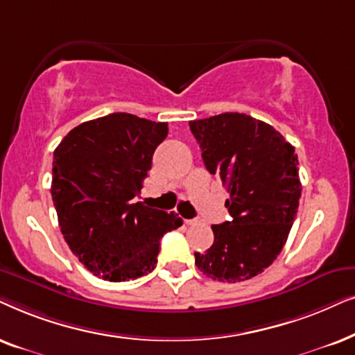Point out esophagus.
I'll use <instances>...</instances> for the list:
<instances>
[{
  "label": "esophagus",
  "mask_w": 355,
  "mask_h": 355,
  "mask_svg": "<svg viewBox=\"0 0 355 355\" xmlns=\"http://www.w3.org/2000/svg\"><path fill=\"white\" fill-rule=\"evenodd\" d=\"M185 224L187 225H195V224H198V220L196 219H185Z\"/></svg>",
  "instance_id": "1"
}]
</instances>
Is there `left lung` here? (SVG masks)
Here are the masks:
<instances>
[{
    "instance_id": "8db88e82",
    "label": "left lung",
    "mask_w": 355,
    "mask_h": 355,
    "mask_svg": "<svg viewBox=\"0 0 355 355\" xmlns=\"http://www.w3.org/2000/svg\"><path fill=\"white\" fill-rule=\"evenodd\" d=\"M206 168L229 191L232 220L212 225L214 243L195 253L202 274L240 282L261 274L281 253L302 195L295 148L271 125L229 112L190 121Z\"/></svg>"
}]
</instances>
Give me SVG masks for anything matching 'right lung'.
Wrapping results in <instances>:
<instances>
[{"label":"right lung","mask_w":355,"mask_h":355,"mask_svg":"<svg viewBox=\"0 0 355 355\" xmlns=\"http://www.w3.org/2000/svg\"><path fill=\"white\" fill-rule=\"evenodd\" d=\"M167 133V123L110 113L76 126L55 149L51 198L61 234L94 276H146L164 234L183 224L175 212L133 202Z\"/></svg>","instance_id":"add662e5"}]
</instances>
